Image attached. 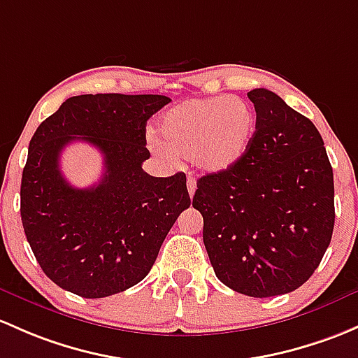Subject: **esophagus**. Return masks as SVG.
Masks as SVG:
<instances>
[{
	"instance_id": "34e87169",
	"label": "esophagus",
	"mask_w": 358,
	"mask_h": 358,
	"mask_svg": "<svg viewBox=\"0 0 358 358\" xmlns=\"http://www.w3.org/2000/svg\"><path fill=\"white\" fill-rule=\"evenodd\" d=\"M187 189H189V195L192 199L195 194V189H197V182H195L194 176H189V180H187Z\"/></svg>"
}]
</instances>
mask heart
Returning <instances> with one entry per match:
<instances>
[{
  "label": "heart",
  "instance_id": "heart-1",
  "mask_svg": "<svg viewBox=\"0 0 358 358\" xmlns=\"http://www.w3.org/2000/svg\"><path fill=\"white\" fill-rule=\"evenodd\" d=\"M161 144L154 148L176 159H194L206 173H223L243 159L254 142L257 116L240 97L189 99L161 118Z\"/></svg>",
  "mask_w": 358,
  "mask_h": 358
}]
</instances>
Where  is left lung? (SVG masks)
<instances>
[{
	"label": "left lung",
	"mask_w": 358,
	"mask_h": 358,
	"mask_svg": "<svg viewBox=\"0 0 358 358\" xmlns=\"http://www.w3.org/2000/svg\"><path fill=\"white\" fill-rule=\"evenodd\" d=\"M257 115L240 163L197 182L206 250L221 283L243 295L289 293L312 276L334 227L333 168L321 134L268 89L247 92Z\"/></svg>",
	"instance_id": "8db88e82"
}]
</instances>
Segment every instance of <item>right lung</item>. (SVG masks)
Instances as JSON below:
<instances>
[{
    "label": "right lung",
    "instance_id": "obj_1",
    "mask_svg": "<svg viewBox=\"0 0 358 358\" xmlns=\"http://www.w3.org/2000/svg\"><path fill=\"white\" fill-rule=\"evenodd\" d=\"M157 94H84L66 99L37 127L22 173L20 216L41 269L66 292L103 299L144 280L180 213L189 209L185 173L142 169L145 125L169 103ZM94 145L103 178L75 189L59 156L71 141Z\"/></svg>",
    "mask_w": 358,
    "mask_h": 358
}]
</instances>
